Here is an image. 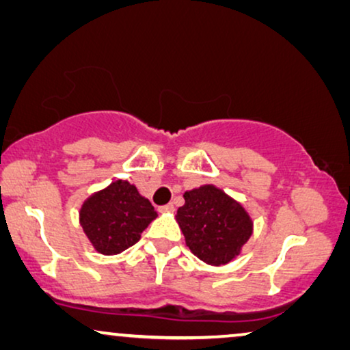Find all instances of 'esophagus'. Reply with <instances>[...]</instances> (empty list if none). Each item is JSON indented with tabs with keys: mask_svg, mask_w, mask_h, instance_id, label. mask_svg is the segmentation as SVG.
<instances>
[{
	"mask_svg": "<svg viewBox=\"0 0 350 350\" xmlns=\"http://www.w3.org/2000/svg\"><path fill=\"white\" fill-rule=\"evenodd\" d=\"M160 213H174V204L168 203L165 206H160Z\"/></svg>",
	"mask_w": 350,
	"mask_h": 350,
	"instance_id": "1",
	"label": "esophagus"
}]
</instances>
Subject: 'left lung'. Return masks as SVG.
<instances>
[{
	"mask_svg": "<svg viewBox=\"0 0 350 350\" xmlns=\"http://www.w3.org/2000/svg\"><path fill=\"white\" fill-rule=\"evenodd\" d=\"M184 200L176 220L190 252L213 267L233 262L254 231L244 206L213 184L185 191Z\"/></svg>",
	"mask_w": 350,
	"mask_h": 350,
	"instance_id": "1",
	"label": "left lung"
}]
</instances>
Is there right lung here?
<instances>
[{
  "mask_svg": "<svg viewBox=\"0 0 350 350\" xmlns=\"http://www.w3.org/2000/svg\"><path fill=\"white\" fill-rule=\"evenodd\" d=\"M157 211L128 180L117 179L88 196L79 211V222L93 249L117 255L141 239Z\"/></svg>",
  "mask_w": 350,
  "mask_h": 350,
  "instance_id": "add662e5",
  "label": "right lung"
}]
</instances>
